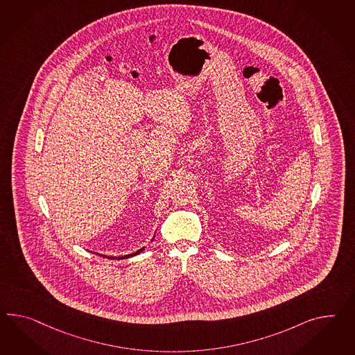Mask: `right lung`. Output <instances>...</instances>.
I'll list each match as a JSON object with an SVG mask.
<instances>
[{
	"label": "right lung",
	"instance_id": "1",
	"mask_svg": "<svg viewBox=\"0 0 355 355\" xmlns=\"http://www.w3.org/2000/svg\"><path fill=\"white\" fill-rule=\"evenodd\" d=\"M146 247H143V248H140V250H137V252H134V254H125V256H119V260L121 259H128V257H132V256H137V254H140V252H143V250H144ZM103 257H107V259H116L114 256H107V254H101Z\"/></svg>",
	"mask_w": 355,
	"mask_h": 355
}]
</instances>
